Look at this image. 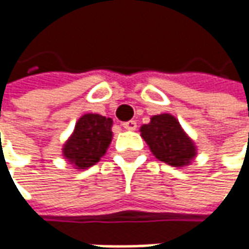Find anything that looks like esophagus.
<instances>
[{"mask_svg": "<svg viewBox=\"0 0 249 249\" xmlns=\"http://www.w3.org/2000/svg\"><path fill=\"white\" fill-rule=\"evenodd\" d=\"M122 126L126 130H136L137 129V122L136 120H129V122H124Z\"/></svg>", "mask_w": 249, "mask_h": 249, "instance_id": "34e87169", "label": "esophagus"}]
</instances>
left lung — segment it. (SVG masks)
<instances>
[{
    "label": "left lung",
    "mask_w": 249,
    "mask_h": 249,
    "mask_svg": "<svg viewBox=\"0 0 249 249\" xmlns=\"http://www.w3.org/2000/svg\"><path fill=\"white\" fill-rule=\"evenodd\" d=\"M141 137L155 158L170 166L188 165L196 157V145L181 129L178 120L169 115H155L148 124L141 126Z\"/></svg>",
    "instance_id": "1"
}]
</instances>
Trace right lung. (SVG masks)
Instances as JSON below:
<instances>
[{"mask_svg":"<svg viewBox=\"0 0 249 249\" xmlns=\"http://www.w3.org/2000/svg\"><path fill=\"white\" fill-rule=\"evenodd\" d=\"M112 141V119L86 113L77 120L71 139L63 145V157L77 169L95 165Z\"/></svg>","mask_w":249,"mask_h":249,"instance_id":"obj_1","label":"right lung"}]
</instances>
